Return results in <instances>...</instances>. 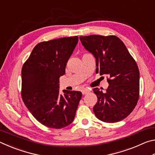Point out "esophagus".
I'll list each match as a JSON object with an SVG mask.
<instances>
[{
    "label": "esophagus",
    "mask_w": 155,
    "mask_h": 155,
    "mask_svg": "<svg viewBox=\"0 0 155 155\" xmlns=\"http://www.w3.org/2000/svg\"><path fill=\"white\" fill-rule=\"evenodd\" d=\"M89 92H90V90H89V89H87V88H85L82 90V94H83V95H85V94H87Z\"/></svg>",
    "instance_id": "obj_1"
}]
</instances>
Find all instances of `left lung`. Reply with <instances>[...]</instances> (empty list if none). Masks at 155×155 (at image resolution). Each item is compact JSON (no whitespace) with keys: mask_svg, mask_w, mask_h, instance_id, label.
<instances>
[{"mask_svg":"<svg viewBox=\"0 0 155 155\" xmlns=\"http://www.w3.org/2000/svg\"><path fill=\"white\" fill-rule=\"evenodd\" d=\"M81 42L96 59V72L106 74L109 87L94 88L98 101L93 111L97 118L108 123L126 118L136 106L140 93L137 65L120 39L114 35L81 36Z\"/></svg>","mask_w":155,"mask_h":155,"instance_id":"8db88e82","label":"left lung"}]
</instances>
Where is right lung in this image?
Returning a JSON list of instances; mask_svg holds the SVG:
<instances>
[{"instance_id":"add662e5","label":"right lung","mask_w":155,"mask_h":155,"mask_svg":"<svg viewBox=\"0 0 155 155\" xmlns=\"http://www.w3.org/2000/svg\"><path fill=\"white\" fill-rule=\"evenodd\" d=\"M77 36L39 43L22 69L23 102L41 124L52 128L70 125L74 119L82 93L63 91L59 78L78 43Z\"/></svg>"}]
</instances>
